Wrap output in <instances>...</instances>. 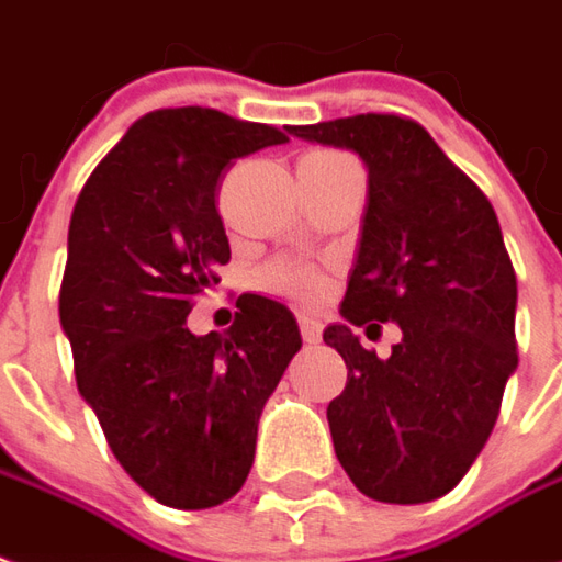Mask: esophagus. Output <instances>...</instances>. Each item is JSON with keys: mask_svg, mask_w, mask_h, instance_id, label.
<instances>
[{"mask_svg": "<svg viewBox=\"0 0 562 562\" xmlns=\"http://www.w3.org/2000/svg\"><path fill=\"white\" fill-rule=\"evenodd\" d=\"M297 325H301V337H304V344H319V337H322L319 319H313V316H297Z\"/></svg>", "mask_w": 562, "mask_h": 562, "instance_id": "esophagus-1", "label": "esophagus"}]
</instances>
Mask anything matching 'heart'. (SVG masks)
Masks as SVG:
<instances>
[{"label": "heart", "mask_w": 562, "mask_h": 562, "mask_svg": "<svg viewBox=\"0 0 562 562\" xmlns=\"http://www.w3.org/2000/svg\"><path fill=\"white\" fill-rule=\"evenodd\" d=\"M307 158H319V160H335V158H347L340 151H310ZM261 282L273 289V292L282 294H294V297H316L322 292V277L319 270L313 268H301V265H285V261H277L270 265L265 273H261Z\"/></svg>", "instance_id": "obj_1"}]
</instances>
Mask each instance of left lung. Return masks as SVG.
<instances>
[{"instance_id": "obj_1", "label": "left lung", "mask_w": 562, "mask_h": 562, "mask_svg": "<svg viewBox=\"0 0 562 562\" xmlns=\"http://www.w3.org/2000/svg\"><path fill=\"white\" fill-rule=\"evenodd\" d=\"M289 133L352 148L368 167L347 322L322 335L347 362L328 404L337 459L371 499H438L484 450L517 368V277L496 210L414 117L368 112ZM376 321L403 328L390 360L351 335Z\"/></svg>"}]
</instances>
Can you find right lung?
<instances>
[{
	"label": "right lung",
	"mask_w": 562,
	"mask_h": 562,
	"mask_svg": "<svg viewBox=\"0 0 562 562\" xmlns=\"http://www.w3.org/2000/svg\"><path fill=\"white\" fill-rule=\"evenodd\" d=\"M285 139L218 109H158L97 164L72 210L60 325L78 392L124 472L170 508L237 496L261 407L301 349L292 313L261 294H240L225 335L186 325L231 261L222 172Z\"/></svg>",
	"instance_id": "obj_1"
}]
</instances>
